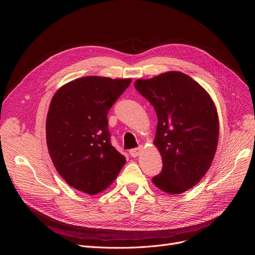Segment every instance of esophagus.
I'll use <instances>...</instances> for the list:
<instances>
[{
    "label": "esophagus",
    "instance_id": "obj_1",
    "mask_svg": "<svg viewBox=\"0 0 255 255\" xmlns=\"http://www.w3.org/2000/svg\"><path fill=\"white\" fill-rule=\"evenodd\" d=\"M141 150H142V146L141 145H139L138 148H134V149H131L130 151H129V153H130V155L132 156V157H137L139 154H140V152H141Z\"/></svg>",
    "mask_w": 255,
    "mask_h": 255
}]
</instances>
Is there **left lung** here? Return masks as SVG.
Instances as JSON below:
<instances>
[{
	"instance_id": "8db88e82",
	"label": "left lung",
	"mask_w": 255,
	"mask_h": 255,
	"mask_svg": "<svg viewBox=\"0 0 255 255\" xmlns=\"http://www.w3.org/2000/svg\"><path fill=\"white\" fill-rule=\"evenodd\" d=\"M134 87L154 106L158 119L154 143L163 167L152 182L166 193H183L202 180L215 156V104L202 86L178 71L137 79Z\"/></svg>"
}]
</instances>
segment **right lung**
<instances>
[{"label": "right lung", "mask_w": 255, "mask_h": 255, "mask_svg": "<svg viewBox=\"0 0 255 255\" xmlns=\"http://www.w3.org/2000/svg\"><path fill=\"white\" fill-rule=\"evenodd\" d=\"M131 79L77 78L53 95L46 118L48 153L69 186L90 195L105 190L126 158L111 143L107 114Z\"/></svg>", "instance_id": "add662e5"}]
</instances>
